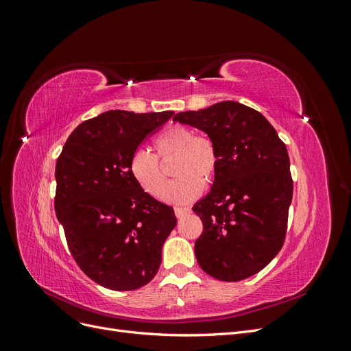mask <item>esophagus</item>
Returning <instances> with one entry per match:
<instances>
[{"label": "esophagus", "instance_id": "34e87169", "mask_svg": "<svg viewBox=\"0 0 351 351\" xmlns=\"http://www.w3.org/2000/svg\"><path fill=\"white\" fill-rule=\"evenodd\" d=\"M174 212H176L177 218H182V217L190 214V208H178L177 206V208H174Z\"/></svg>", "mask_w": 351, "mask_h": 351}]
</instances>
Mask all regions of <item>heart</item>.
Returning a JSON list of instances; mask_svg holds the SVG:
<instances>
[{
	"label": "heart",
	"instance_id": "obj_1",
	"mask_svg": "<svg viewBox=\"0 0 351 351\" xmlns=\"http://www.w3.org/2000/svg\"><path fill=\"white\" fill-rule=\"evenodd\" d=\"M155 149L156 156L146 149H136L129 162L130 176L152 197L161 199L165 193L171 204H189L200 195L204 186L214 182L218 173L219 152L214 141L195 134L186 125L176 124L162 132L156 137ZM173 158L176 159L173 173L179 178L167 189L162 165Z\"/></svg>",
	"mask_w": 351,
	"mask_h": 351
}]
</instances>
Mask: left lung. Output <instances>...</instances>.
I'll return each instance as SVG.
<instances>
[{"instance_id":"obj_1","label":"left lung","mask_w":351,"mask_h":351,"mask_svg":"<svg viewBox=\"0 0 351 351\" xmlns=\"http://www.w3.org/2000/svg\"><path fill=\"white\" fill-rule=\"evenodd\" d=\"M214 141L219 167L210 192L193 206L204 231L196 259L210 277L234 282L262 271L281 250L293 197L290 158L271 123L224 101L174 115Z\"/></svg>"}]
</instances>
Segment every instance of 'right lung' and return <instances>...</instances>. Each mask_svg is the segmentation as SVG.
<instances>
[{"mask_svg": "<svg viewBox=\"0 0 351 351\" xmlns=\"http://www.w3.org/2000/svg\"><path fill=\"white\" fill-rule=\"evenodd\" d=\"M173 115L107 111L79 124L57 159V218L79 268L105 289H141L161 265L174 209L137 186L129 162Z\"/></svg>", "mask_w": 351, "mask_h": 351, "instance_id": "add662e5", "label": "right lung"}]
</instances>
